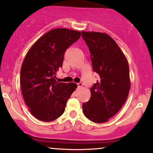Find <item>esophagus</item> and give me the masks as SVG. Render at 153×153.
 Instances as JSON below:
<instances>
[{"instance_id":"34e87169","label":"esophagus","mask_w":153,"mask_h":153,"mask_svg":"<svg viewBox=\"0 0 153 153\" xmlns=\"http://www.w3.org/2000/svg\"><path fill=\"white\" fill-rule=\"evenodd\" d=\"M83 86V83H78V88H81V87Z\"/></svg>"}]
</instances>
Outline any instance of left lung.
<instances>
[{"instance_id":"obj_1","label":"left lung","mask_w":153,"mask_h":153,"mask_svg":"<svg viewBox=\"0 0 153 153\" xmlns=\"http://www.w3.org/2000/svg\"><path fill=\"white\" fill-rule=\"evenodd\" d=\"M82 37L89 48L93 70L100 78L91 88L90 100L83 104V114L94 123H105L120 110L128 97V63L107 33L82 31Z\"/></svg>"}]
</instances>
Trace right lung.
I'll return each instance as SVG.
<instances>
[{
    "mask_svg": "<svg viewBox=\"0 0 153 153\" xmlns=\"http://www.w3.org/2000/svg\"><path fill=\"white\" fill-rule=\"evenodd\" d=\"M81 33L56 28L41 36L27 53L20 71L22 93L32 115L50 122L65 112L68 100L77 84L56 81L65 51L78 41Z\"/></svg>",
    "mask_w": 153,
    "mask_h": 153,
    "instance_id": "obj_1",
    "label": "right lung"
}]
</instances>
